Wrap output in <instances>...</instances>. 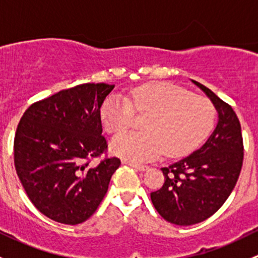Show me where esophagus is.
Segmentation results:
<instances>
[{
	"label": "esophagus",
	"instance_id": "1",
	"mask_svg": "<svg viewBox=\"0 0 258 258\" xmlns=\"http://www.w3.org/2000/svg\"><path fill=\"white\" fill-rule=\"evenodd\" d=\"M124 165H128L131 167H134L135 170L137 171H147L148 170V166L146 165H141V163H135V162H130V161H123Z\"/></svg>",
	"mask_w": 258,
	"mask_h": 258
}]
</instances>
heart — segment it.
<instances>
[{"instance_id":"heart-1","label":"heart","mask_w":258,"mask_h":258,"mask_svg":"<svg viewBox=\"0 0 258 258\" xmlns=\"http://www.w3.org/2000/svg\"><path fill=\"white\" fill-rule=\"evenodd\" d=\"M134 110L150 113L142 126L145 132H124L111 141L114 155L132 162L156 160L163 152L171 157L191 152L206 139L215 121V108L207 98L171 83H148L132 91L128 98H106L101 107L106 131H124L134 121Z\"/></svg>"}]
</instances>
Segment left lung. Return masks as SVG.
I'll return each instance as SVG.
<instances>
[{"label":"left lung","instance_id":"1","mask_svg":"<svg viewBox=\"0 0 258 258\" xmlns=\"http://www.w3.org/2000/svg\"><path fill=\"white\" fill-rule=\"evenodd\" d=\"M192 82L213 103L217 123L199 150L161 168L165 183L151 192L157 212L178 226L202 222L220 209L235 188L243 161L241 124L235 111L206 86Z\"/></svg>","mask_w":258,"mask_h":258}]
</instances>
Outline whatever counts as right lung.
<instances>
[{"mask_svg": "<svg viewBox=\"0 0 258 258\" xmlns=\"http://www.w3.org/2000/svg\"><path fill=\"white\" fill-rule=\"evenodd\" d=\"M114 85L83 83L26 110L15 136V167L35 207L56 222L79 225L95 213L119 167L117 157L90 166L107 148L101 106Z\"/></svg>", "mask_w": 258, "mask_h": 258, "instance_id": "obj_1", "label": "right lung"}]
</instances>
